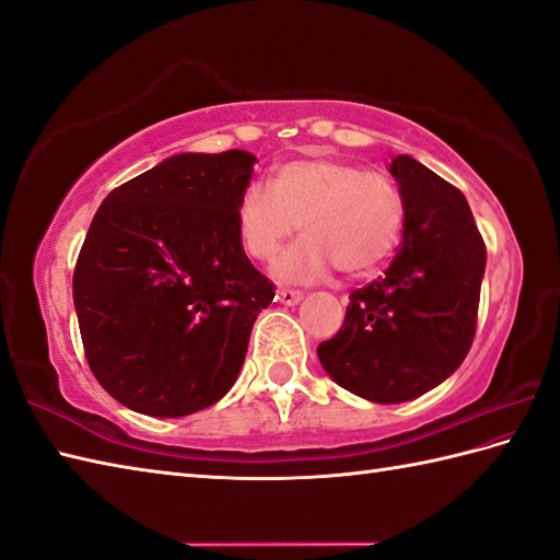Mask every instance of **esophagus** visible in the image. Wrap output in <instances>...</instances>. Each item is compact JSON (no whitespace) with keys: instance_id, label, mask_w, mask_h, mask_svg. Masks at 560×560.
<instances>
[{"instance_id":"obj_1","label":"esophagus","mask_w":560,"mask_h":560,"mask_svg":"<svg viewBox=\"0 0 560 560\" xmlns=\"http://www.w3.org/2000/svg\"><path fill=\"white\" fill-rule=\"evenodd\" d=\"M277 301L283 305H295L303 301V293L301 291H291V289H279L277 291Z\"/></svg>"}]
</instances>
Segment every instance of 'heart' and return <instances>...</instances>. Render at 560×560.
Here are the masks:
<instances>
[{"label":"heart","instance_id":"heart-1","mask_svg":"<svg viewBox=\"0 0 560 560\" xmlns=\"http://www.w3.org/2000/svg\"><path fill=\"white\" fill-rule=\"evenodd\" d=\"M402 196L383 174L332 158L291 160L273 170L269 189L252 184L237 201V235L252 259L271 261L301 230L299 245L281 257V279L313 281L337 267L364 277L396 249L402 233Z\"/></svg>","mask_w":560,"mask_h":560}]
</instances>
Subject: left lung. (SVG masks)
Instances as JSON below:
<instances>
[{
  "label": "left lung",
  "mask_w": 560,
  "mask_h": 560,
  "mask_svg": "<svg viewBox=\"0 0 560 560\" xmlns=\"http://www.w3.org/2000/svg\"><path fill=\"white\" fill-rule=\"evenodd\" d=\"M388 172L405 208L398 255L349 295L342 330L317 347L335 383L383 405L420 398L462 366L486 273L464 194L410 155L393 158Z\"/></svg>",
  "instance_id": "1"
}]
</instances>
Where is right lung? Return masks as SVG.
Returning a JSON list of instances; mask_svg holds the SVG:
<instances>
[{
    "instance_id": "add662e5",
    "label": "right lung",
    "mask_w": 560,
    "mask_h": 560,
    "mask_svg": "<svg viewBox=\"0 0 560 560\" xmlns=\"http://www.w3.org/2000/svg\"><path fill=\"white\" fill-rule=\"evenodd\" d=\"M255 162L247 150L182 152L98 206L72 299L92 374L126 408L184 418L233 388L273 301L235 221Z\"/></svg>"
}]
</instances>
